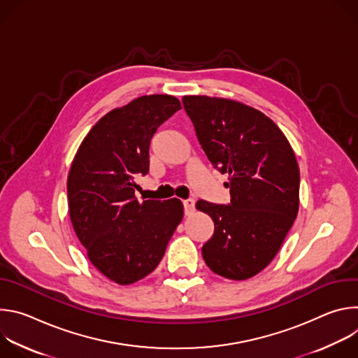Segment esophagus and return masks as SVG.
I'll return each instance as SVG.
<instances>
[{"label": "esophagus", "instance_id": "obj_1", "mask_svg": "<svg viewBox=\"0 0 358 358\" xmlns=\"http://www.w3.org/2000/svg\"><path fill=\"white\" fill-rule=\"evenodd\" d=\"M177 195H178L181 199H184L185 206H188V207L194 206V198L189 195L188 191H185V189H178V191H177Z\"/></svg>", "mask_w": 358, "mask_h": 358}]
</instances>
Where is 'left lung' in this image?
<instances>
[{"mask_svg": "<svg viewBox=\"0 0 358 358\" xmlns=\"http://www.w3.org/2000/svg\"><path fill=\"white\" fill-rule=\"evenodd\" d=\"M180 100L150 94L101 117L83 138L68 176L69 217L87 258L119 285L155 271L182 220L180 199L143 191L150 141Z\"/></svg>", "mask_w": 358, "mask_h": 358, "instance_id": "1", "label": "left lung"}]
</instances>
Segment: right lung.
Instances as JSON below:
<instances>
[{"label":"right lung","mask_w":358,"mask_h":358,"mask_svg":"<svg viewBox=\"0 0 358 358\" xmlns=\"http://www.w3.org/2000/svg\"><path fill=\"white\" fill-rule=\"evenodd\" d=\"M198 141L222 174L231 201L214 206V234L202 258L220 276L245 280L275 258L299 211L300 173L280 129L239 101L207 97L184 100Z\"/></svg>","instance_id":"obj_1"}]
</instances>
